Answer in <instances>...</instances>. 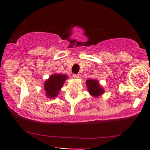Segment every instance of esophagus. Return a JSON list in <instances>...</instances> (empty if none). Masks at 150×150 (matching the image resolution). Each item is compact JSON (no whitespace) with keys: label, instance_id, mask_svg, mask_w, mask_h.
I'll return each instance as SVG.
<instances>
[{"label":"esophagus","instance_id":"34e87169","mask_svg":"<svg viewBox=\"0 0 150 150\" xmlns=\"http://www.w3.org/2000/svg\"><path fill=\"white\" fill-rule=\"evenodd\" d=\"M73 78H79V74H74Z\"/></svg>","mask_w":150,"mask_h":150}]
</instances>
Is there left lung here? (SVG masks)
I'll return each mask as SVG.
<instances>
[{
	"instance_id": "8db88e82",
	"label": "left lung",
	"mask_w": 150,
	"mask_h": 150,
	"mask_svg": "<svg viewBox=\"0 0 150 150\" xmlns=\"http://www.w3.org/2000/svg\"><path fill=\"white\" fill-rule=\"evenodd\" d=\"M86 85L89 93L95 97H97L104 93L103 89L99 86V83L96 80H88L86 81Z\"/></svg>"
}]
</instances>
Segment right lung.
Segmentation results:
<instances>
[{
  "label": "right lung",
  "instance_id": "add662e5",
  "mask_svg": "<svg viewBox=\"0 0 150 150\" xmlns=\"http://www.w3.org/2000/svg\"><path fill=\"white\" fill-rule=\"evenodd\" d=\"M67 76L64 75H51L49 79L47 80L44 84V89L46 90V96L49 98H54L58 95L59 90L62 87Z\"/></svg>",
  "mask_w": 150,
  "mask_h": 150
}]
</instances>
